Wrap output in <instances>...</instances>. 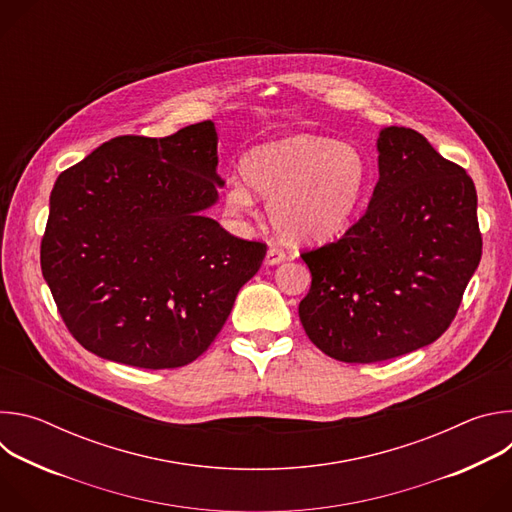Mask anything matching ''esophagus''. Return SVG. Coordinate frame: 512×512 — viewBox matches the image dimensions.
Returning a JSON list of instances; mask_svg holds the SVG:
<instances>
[{"label":"esophagus","mask_w":512,"mask_h":512,"mask_svg":"<svg viewBox=\"0 0 512 512\" xmlns=\"http://www.w3.org/2000/svg\"><path fill=\"white\" fill-rule=\"evenodd\" d=\"M285 259V251L283 249H279V247H269L267 249V257H265V263L267 265H277V263H281Z\"/></svg>","instance_id":"1"}]
</instances>
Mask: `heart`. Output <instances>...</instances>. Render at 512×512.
Listing matches in <instances>:
<instances>
[{
	"label": "heart",
	"mask_w": 512,
	"mask_h": 512,
	"mask_svg": "<svg viewBox=\"0 0 512 512\" xmlns=\"http://www.w3.org/2000/svg\"><path fill=\"white\" fill-rule=\"evenodd\" d=\"M227 204L251 212L255 194L269 202L273 227L300 243L328 241L352 223L369 184V164L350 143L316 135H289L259 145L243 160Z\"/></svg>",
	"instance_id": "b5f03b06"
}]
</instances>
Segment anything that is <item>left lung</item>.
<instances>
[{
  "label": "left lung",
  "mask_w": 512,
  "mask_h": 512,
  "mask_svg": "<svg viewBox=\"0 0 512 512\" xmlns=\"http://www.w3.org/2000/svg\"><path fill=\"white\" fill-rule=\"evenodd\" d=\"M371 204L336 241L302 253L308 338L342 362H381L440 338L482 257L476 188L466 170L409 127L379 137Z\"/></svg>",
  "instance_id": "8db88e82"
}]
</instances>
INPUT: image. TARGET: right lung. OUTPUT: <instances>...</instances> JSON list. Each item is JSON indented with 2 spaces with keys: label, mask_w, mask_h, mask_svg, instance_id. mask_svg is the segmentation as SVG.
<instances>
[{
  "label": "right lung",
  "mask_w": 512,
  "mask_h": 512,
  "mask_svg": "<svg viewBox=\"0 0 512 512\" xmlns=\"http://www.w3.org/2000/svg\"><path fill=\"white\" fill-rule=\"evenodd\" d=\"M216 129L119 135L64 170L50 194L42 275L83 348L137 369H178L225 326L267 245L227 233Z\"/></svg>",
  "instance_id": "obj_1"
}]
</instances>
